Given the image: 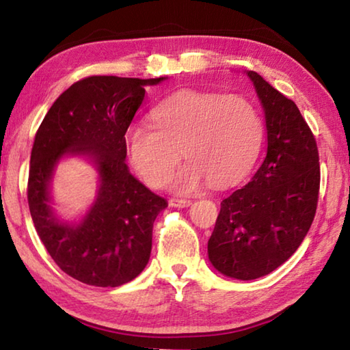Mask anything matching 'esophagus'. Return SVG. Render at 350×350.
Returning a JSON list of instances; mask_svg holds the SVG:
<instances>
[{
	"label": "esophagus",
	"instance_id": "esophagus-1",
	"mask_svg": "<svg viewBox=\"0 0 350 350\" xmlns=\"http://www.w3.org/2000/svg\"><path fill=\"white\" fill-rule=\"evenodd\" d=\"M170 205L171 206H176V208H185V206L191 205V200H189V199L173 198V199H170Z\"/></svg>",
	"mask_w": 350,
	"mask_h": 350
}]
</instances>
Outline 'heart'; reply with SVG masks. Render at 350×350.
<instances>
[{
    "mask_svg": "<svg viewBox=\"0 0 350 350\" xmlns=\"http://www.w3.org/2000/svg\"><path fill=\"white\" fill-rule=\"evenodd\" d=\"M152 117L154 123L131 126L126 145L134 168L154 188L168 182L182 154L188 162L173 180L177 191H194L205 180L232 185L250 170L262 142L258 109L238 94L180 91Z\"/></svg>",
    "mask_w": 350,
    "mask_h": 350,
    "instance_id": "b5f03b06",
    "label": "heart"
}]
</instances>
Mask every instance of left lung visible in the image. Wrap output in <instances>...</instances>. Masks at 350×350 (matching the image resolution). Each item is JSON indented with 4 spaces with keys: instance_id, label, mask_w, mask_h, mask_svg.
<instances>
[{
    "instance_id": "obj_1",
    "label": "left lung",
    "mask_w": 350,
    "mask_h": 350,
    "mask_svg": "<svg viewBox=\"0 0 350 350\" xmlns=\"http://www.w3.org/2000/svg\"><path fill=\"white\" fill-rule=\"evenodd\" d=\"M267 128V154L253 179L221 202L208 241L217 271L256 280L292 256L309 232L318 205L315 135L293 100L248 70Z\"/></svg>"
}]
</instances>
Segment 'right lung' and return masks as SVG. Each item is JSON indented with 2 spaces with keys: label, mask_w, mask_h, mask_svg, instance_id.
Returning a JSON list of instances; mask_svg holds the SVG:
<instances>
[{
  "label": "right lung",
  "mask_w": 350,
  "mask_h": 350,
  "mask_svg": "<svg viewBox=\"0 0 350 350\" xmlns=\"http://www.w3.org/2000/svg\"><path fill=\"white\" fill-rule=\"evenodd\" d=\"M163 79L86 77L55 100L35 134L29 210L47 253L77 281L118 287L150 260L152 224L168 204L129 173L125 134L145 86ZM66 153L91 157L100 179L96 202L77 226L58 221L49 206V182Z\"/></svg>",
  "instance_id": "1"
}]
</instances>
